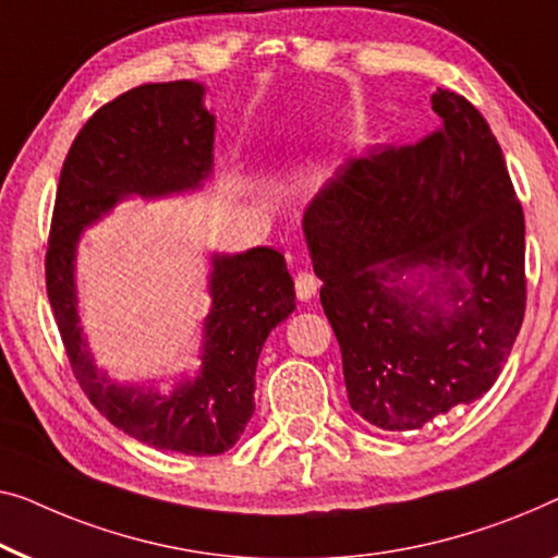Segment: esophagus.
I'll list each match as a JSON object with an SVG mask.
<instances>
[{"label": "esophagus", "instance_id": "esophagus-1", "mask_svg": "<svg viewBox=\"0 0 558 558\" xmlns=\"http://www.w3.org/2000/svg\"><path fill=\"white\" fill-rule=\"evenodd\" d=\"M294 289H296V296L302 299V302H310V299L317 294L319 281L310 271H299L296 277H294Z\"/></svg>", "mask_w": 558, "mask_h": 558}]
</instances>
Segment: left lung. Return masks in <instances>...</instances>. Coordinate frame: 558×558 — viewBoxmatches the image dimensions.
<instances>
[{"instance_id":"left-lung-1","label":"left lung","mask_w":558,"mask_h":558,"mask_svg":"<svg viewBox=\"0 0 558 558\" xmlns=\"http://www.w3.org/2000/svg\"><path fill=\"white\" fill-rule=\"evenodd\" d=\"M440 128L354 156L304 211L347 398L383 430H417L490 390L526 312V223L481 110L433 93ZM427 265L425 295L400 282Z\"/></svg>"}]
</instances>
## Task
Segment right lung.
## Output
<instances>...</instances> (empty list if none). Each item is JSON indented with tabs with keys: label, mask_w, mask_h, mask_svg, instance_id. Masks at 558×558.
Masks as SVG:
<instances>
[{
	"label": "right lung",
	"mask_w": 558,
	"mask_h": 558,
	"mask_svg": "<svg viewBox=\"0 0 558 558\" xmlns=\"http://www.w3.org/2000/svg\"><path fill=\"white\" fill-rule=\"evenodd\" d=\"M214 125L204 85L191 80L138 85L105 102L62 163L45 254L47 296L87 400L118 430L185 456L223 453L254 415L256 360L271 329L294 312L284 256L266 246L214 256L204 367L171 392L120 387L98 373L77 327L72 269L80 233L120 198L198 189L211 173Z\"/></svg>",
	"instance_id": "1"
}]
</instances>
